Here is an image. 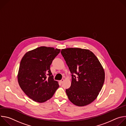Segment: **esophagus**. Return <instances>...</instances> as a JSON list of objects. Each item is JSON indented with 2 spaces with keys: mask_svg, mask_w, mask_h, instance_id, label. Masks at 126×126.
<instances>
[{
  "mask_svg": "<svg viewBox=\"0 0 126 126\" xmlns=\"http://www.w3.org/2000/svg\"><path fill=\"white\" fill-rule=\"evenodd\" d=\"M64 81V79H62L60 81H59V82H60V83H63V82Z\"/></svg>",
  "mask_w": 126,
  "mask_h": 126,
  "instance_id": "34e87169",
  "label": "esophagus"
}]
</instances>
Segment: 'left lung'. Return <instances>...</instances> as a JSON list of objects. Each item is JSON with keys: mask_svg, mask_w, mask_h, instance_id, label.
Instances as JSON below:
<instances>
[{"mask_svg": "<svg viewBox=\"0 0 126 126\" xmlns=\"http://www.w3.org/2000/svg\"><path fill=\"white\" fill-rule=\"evenodd\" d=\"M72 74L71 87L66 90L69 100L84 106L97 97L105 81L104 70L94 54L87 49L69 48L61 50Z\"/></svg>", "mask_w": 126, "mask_h": 126, "instance_id": "8db88e82", "label": "left lung"}]
</instances>
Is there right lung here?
I'll return each instance as SVG.
<instances>
[{"label": "right lung", "instance_id": "obj_1", "mask_svg": "<svg viewBox=\"0 0 126 126\" xmlns=\"http://www.w3.org/2000/svg\"><path fill=\"white\" fill-rule=\"evenodd\" d=\"M60 49L41 46L27 52L22 57L17 78L25 94L34 101L50 99L59 87L53 79L50 65Z\"/></svg>", "mask_w": 126, "mask_h": 126}]
</instances>
